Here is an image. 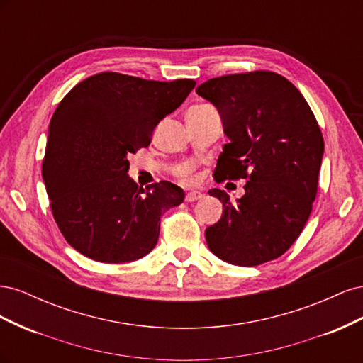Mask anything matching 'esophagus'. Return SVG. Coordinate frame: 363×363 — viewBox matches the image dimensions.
Masks as SVG:
<instances>
[{"mask_svg":"<svg viewBox=\"0 0 363 363\" xmlns=\"http://www.w3.org/2000/svg\"><path fill=\"white\" fill-rule=\"evenodd\" d=\"M203 196H204V195H203L200 191H191V192L186 194V201L192 203V201H196V200H201Z\"/></svg>","mask_w":363,"mask_h":363,"instance_id":"34e87169","label":"esophagus"}]
</instances>
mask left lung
I'll return each mask as SVG.
<instances>
[{
  "label": "left lung",
  "mask_w": 363,
  "mask_h": 363,
  "mask_svg": "<svg viewBox=\"0 0 363 363\" xmlns=\"http://www.w3.org/2000/svg\"><path fill=\"white\" fill-rule=\"evenodd\" d=\"M196 94L216 107L228 138L215 180L248 179L236 203L225 191H208L224 211L206 228L207 247L238 267L277 259L312 212L324 155L320 125L300 91L276 72L216 77Z\"/></svg>",
  "instance_id": "left-lung-1"
}]
</instances>
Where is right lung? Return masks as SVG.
Instances as JSON below:
<instances>
[{
    "instance_id": "obj_1",
    "label": "right lung",
    "mask_w": 363,
    "mask_h": 363,
    "mask_svg": "<svg viewBox=\"0 0 363 363\" xmlns=\"http://www.w3.org/2000/svg\"><path fill=\"white\" fill-rule=\"evenodd\" d=\"M194 80L155 82L101 72L67 94L48 127L42 177L67 242L103 263H125L156 247L160 216L183 203L169 182L139 188L128 156L148 147L160 121L180 107Z\"/></svg>"
}]
</instances>
